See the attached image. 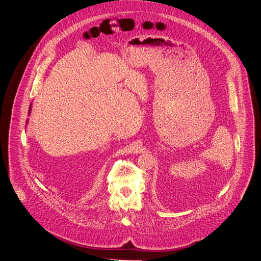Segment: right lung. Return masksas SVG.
I'll return each instance as SVG.
<instances>
[{
	"instance_id": "1",
	"label": "right lung",
	"mask_w": 261,
	"mask_h": 261,
	"mask_svg": "<svg viewBox=\"0 0 261 261\" xmlns=\"http://www.w3.org/2000/svg\"><path fill=\"white\" fill-rule=\"evenodd\" d=\"M31 113V106H30V109H29V114Z\"/></svg>"
}]
</instances>
